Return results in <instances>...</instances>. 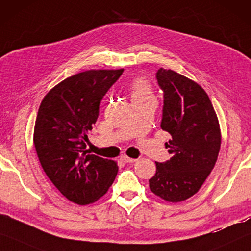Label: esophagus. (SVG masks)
Returning a JSON list of instances; mask_svg holds the SVG:
<instances>
[{
    "label": "esophagus",
    "instance_id": "34e87169",
    "mask_svg": "<svg viewBox=\"0 0 251 251\" xmlns=\"http://www.w3.org/2000/svg\"><path fill=\"white\" fill-rule=\"evenodd\" d=\"M122 160L126 162V164H132V162H135L137 159H135V158H129L127 156H124V157H122Z\"/></svg>",
    "mask_w": 251,
    "mask_h": 251
}]
</instances>
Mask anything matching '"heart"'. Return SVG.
Returning <instances> with one entry per match:
<instances>
[{
	"instance_id": "obj_1",
	"label": "heart",
	"mask_w": 251,
	"mask_h": 251,
	"mask_svg": "<svg viewBox=\"0 0 251 251\" xmlns=\"http://www.w3.org/2000/svg\"><path fill=\"white\" fill-rule=\"evenodd\" d=\"M129 92L132 100H140V99L153 97L152 87L146 79L140 78V77L133 79V82L130 83Z\"/></svg>"
}]
</instances>
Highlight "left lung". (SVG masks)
Here are the masks:
<instances>
[{"mask_svg": "<svg viewBox=\"0 0 251 251\" xmlns=\"http://www.w3.org/2000/svg\"><path fill=\"white\" fill-rule=\"evenodd\" d=\"M164 91L160 127L172 135L166 143L172 158L156 162L151 192L168 202H181L199 191L216 164L222 134L208 94L195 80L172 69L157 73Z\"/></svg>", "mask_w": 251, "mask_h": 251, "instance_id": "obj_1", "label": "left lung"}]
</instances>
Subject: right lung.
<instances>
[{"mask_svg":"<svg viewBox=\"0 0 251 251\" xmlns=\"http://www.w3.org/2000/svg\"><path fill=\"white\" fill-rule=\"evenodd\" d=\"M124 69H91L51 89L41 102L34 127V146L49 179L62 196L89 204L108 192L117 162L86 150L103 95Z\"/></svg>","mask_w":251,"mask_h":251,"instance_id":"1","label":"right lung"}]
</instances>
